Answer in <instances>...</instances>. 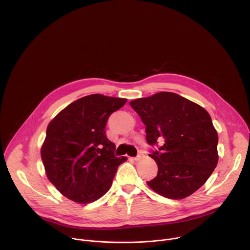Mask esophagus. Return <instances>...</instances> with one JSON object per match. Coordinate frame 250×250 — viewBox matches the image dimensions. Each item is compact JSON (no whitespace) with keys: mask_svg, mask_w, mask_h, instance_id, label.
<instances>
[{"mask_svg":"<svg viewBox=\"0 0 250 250\" xmlns=\"http://www.w3.org/2000/svg\"><path fill=\"white\" fill-rule=\"evenodd\" d=\"M142 157H144V154H142V153H141V152H140V153H138V154H137V155H136V156H135V157H134V158H133V159H134V160H135V161H137V160H139V159H141V158H142Z\"/></svg>","mask_w":250,"mask_h":250,"instance_id":"obj_1","label":"esophagus"}]
</instances>
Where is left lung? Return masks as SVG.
Returning a JSON list of instances; mask_svg holds the SVG:
<instances>
[{
    "label": "left lung",
    "instance_id": "1",
    "mask_svg": "<svg viewBox=\"0 0 250 250\" xmlns=\"http://www.w3.org/2000/svg\"><path fill=\"white\" fill-rule=\"evenodd\" d=\"M131 108L146 126V141L158 166L147 185L159 195L179 200L200 189L218 164V133L201 105L171 92L133 100ZM162 146L159 147L158 142Z\"/></svg>",
    "mask_w": 250,
    "mask_h": 250
}]
</instances>
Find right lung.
Returning a JSON list of instances; mask_svg holds the SVG:
<instances>
[{"label":"right lung","mask_w":250,"mask_h":250,"mask_svg":"<svg viewBox=\"0 0 250 250\" xmlns=\"http://www.w3.org/2000/svg\"><path fill=\"white\" fill-rule=\"evenodd\" d=\"M125 99L94 94L61 111L48 125L42 159L49 181L66 198L80 204L100 199L112 186L127 158L115 155L104 128Z\"/></svg>","instance_id":"obj_1"}]
</instances>
